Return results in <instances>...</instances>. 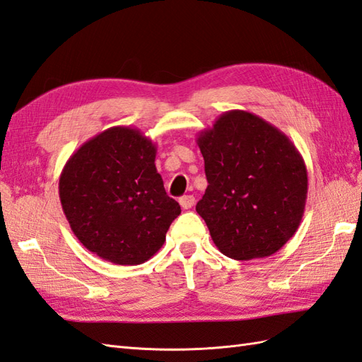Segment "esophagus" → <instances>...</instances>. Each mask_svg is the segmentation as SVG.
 I'll list each match as a JSON object with an SVG mask.
<instances>
[{"label": "esophagus", "instance_id": "esophagus-1", "mask_svg": "<svg viewBox=\"0 0 362 362\" xmlns=\"http://www.w3.org/2000/svg\"><path fill=\"white\" fill-rule=\"evenodd\" d=\"M193 204H194V198L192 197V194H185V197L180 198V205H181L184 210L192 209Z\"/></svg>", "mask_w": 362, "mask_h": 362}]
</instances>
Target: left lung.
Wrapping results in <instances>:
<instances>
[{
	"mask_svg": "<svg viewBox=\"0 0 362 362\" xmlns=\"http://www.w3.org/2000/svg\"><path fill=\"white\" fill-rule=\"evenodd\" d=\"M197 143L209 181L197 211L214 245L236 260L277 252L298 230L308 198L306 164L294 143L240 110L219 115Z\"/></svg>",
	"mask_w": 362,
	"mask_h": 362,
	"instance_id": "obj_1",
	"label": "left lung"
}]
</instances>
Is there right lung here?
<instances>
[{
	"label": "right lung",
	"instance_id": "obj_1",
	"mask_svg": "<svg viewBox=\"0 0 362 362\" xmlns=\"http://www.w3.org/2000/svg\"><path fill=\"white\" fill-rule=\"evenodd\" d=\"M157 146L140 129L112 126L65 163L59 198L82 245L115 265H140L165 240L180 204L155 168Z\"/></svg>",
	"mask_w": 362,
	"mask_h": 362
}]
</instances>
